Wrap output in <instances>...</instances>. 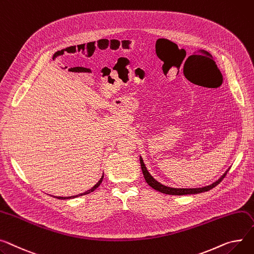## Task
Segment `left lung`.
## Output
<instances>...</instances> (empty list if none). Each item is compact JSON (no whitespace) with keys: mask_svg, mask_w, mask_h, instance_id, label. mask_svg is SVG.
<instances>
[{"mask_svg":"<svg viewBox=\"0 0 254 254\" xmlns=\"http://www.w3.org/2000/svg\"><path fill=\"white\" fill-rule=\"evenodd\" d=\"M140 163H141V167H142V172L144 175V178L147 182V184L150 186V187L153 188L154 190L161 192L163 194H168V195H189V194H198V193H202V192H207L209 190H211L212 188H214L215 186H217L219 183L223 181V179L226 177L227 173L229 172V170L219 178L216 182L212 183L209 186H206V187H202V188H193V189H181V188H171V187H166V186L158 183L153 177H152L149 172L147 171V168L144 164V161L142 159V157H140Z\"/></svg>","mask_w":254,"mask_h":254,"instance_id":"left-lung-1","label":"left lung"}]
</instances>
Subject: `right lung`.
Listing matches in <instances>:
<instances>
[{"label":"right lung","mask_w":254,"mask_h":254,"mask_svg":"<svg viewBox=\"0 0 254 254\" xmlns=\"http://www.w3.org/2000/svg\"><path fill=\"white\" fill-rule=\"evenodd\" d=\"M103 178H104V176H102V178H101L100 180H99V182L94 186V187L92 188V189H90V190H88V191H86L84 193H81V194H78V195H75V196H70V197H56V198H58V199H70V198H75V197H78V196H82V195H87V194H89V193H91V192H93V191H95L99 186H100V184L102 183V181H103Z\"/></svg>","instance_id":"right-lung-1"}]
</instances>
